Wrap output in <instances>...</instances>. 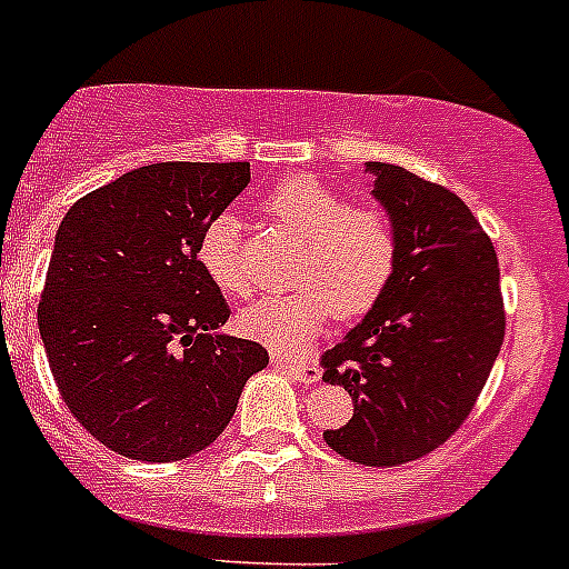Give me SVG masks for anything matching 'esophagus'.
I'll return each mask as SVG.
<instances>
[{"instance_id": "34e87169", "label": "esophagus", "mask_w": 569, "mask_h": 569, "mask_svg": "<svg viewBox=\"0 0 569 569\" xmlns=\"http://www.w3.org/2000/svg\"><path fill=\"white\" fill-rule=\"evenodd\" d=\"M270 359H273L276 367L288 370L290 376H296V379L305 381V385H313V381H319V376H321L319 367L310 365V361H305V359H293V356H284V353H273Z\"/></svg>"}]
</instances>
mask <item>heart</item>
I'll list each match as a JSON object with an SVG mask.
<instances>
[{
  "label": "heart",
  "instance_id": "b5f03b06",
  "mask_svg": "<svg viewBox=\"0 0 569 569\" xmlns=\"http://www.w3.org/2000/svg\"><path fill=\"white\" fill-rule=\"evenodd\" d=\"M264 213L301 241L299 288L241 310V333L276 350H301L336 313L359 319L385 299L399 270V228L379 204H350L339 190L293 176L270 190ZM199 261L216 288L250 296L253 276L241 253L239 222L216 216L199 239Z\"/></svg>",
  "mask_w": 569,
  "mask_h": 569
}]
</instances>
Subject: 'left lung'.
<instances>
[{
  "label": "left lung",
  "instance_id": "left-lung-1",
  "mask_svg": "<svg viewBox=\"0 0 569 569\" xmlns=\"http://www.w3.org/2000/svg\"><path fill=\"white\" fill-rule=\"evenodd\" d=\"M370 170L373 196L399 228V270L359 328L321 353V381L353 399V419L325 430V441L359 465L396 467L433 453L465 425L507 316L496 248L459 196L399 164Z\"/></svg>",
  "mask_w": 569,
  "mask_h": 569
}]
</instances>
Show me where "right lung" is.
<instances>
[{"instance_id":"obj_1","label":"right lung","mask_w":569,"mask_h":569,"mask_svg":"<svg viewBox=\"0 0 569 569\" xmlns=\"http://www.w3.org/2000/svg\"><path fill=\"white\" fill-rule=\"evenodd\" d=\"M250 182V162H159L82 196L59 224L39 333L73 419L113 453L179 461L219 439L256 341L216 336L230 308L199 239Z\"/></svg>"}]
</instances>
